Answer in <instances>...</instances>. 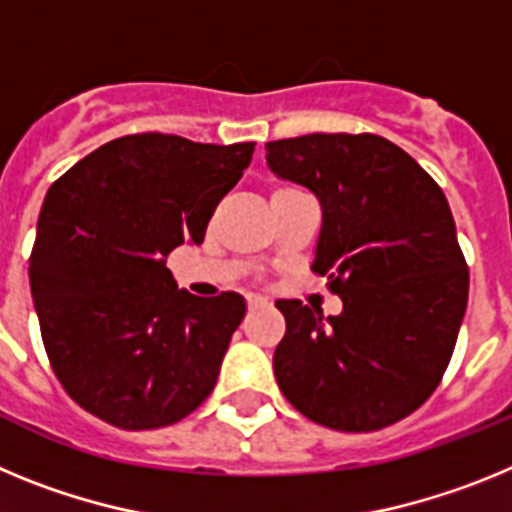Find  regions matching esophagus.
Segmentation results:
<instances>
[{"label": "esophagus", "instance_id": "obj_1", "mask_svg": "<svg viewBox=\"0 0 512 512\" xmlns=\"http://www.w3.org/2000/svg\"><path fill=\"white\" fill-rule=\"evenodd\" d=\"M271 302L266 297H248V310H256V307H269Z\"/></svg>", "mask_w": 512, "mask_h": 512}]
</instances>
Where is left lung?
Masks as SVG:
<instances>
[{
    "label": "left lung",
    "mask_w": 512,
    "mask_h": 512,
    "mask_svg": "<svg viewBox=\"0 0 512 512\" xmlns=\"http://www.w3.org/2000/svg\"><path fill=\"white\" fill-rule=\"evenodd\" d=\"M266 164L320 202L312 269L343 310L279 300V390L305 418L346 433L408 418L441 382L467 312L469 269L446 194L379 135L312 133L266 143Z\"/></svg>",
    "instance_id": "8db88e82"
}]
</instances>
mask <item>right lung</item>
Returning <instances> with one entry per match:
<instances>
[{"label": "right lung", "instance_id": "1", "mask_svg": "<svg viewBox=\"0 0 512 512\" xmlns=\"http://www.w3.org/2000/svg\"><path fill=\"white\" fill-rule=\"evenodd\" d=\"M251 153L253 143L125 135L45 194L30 256L45 354L71 400L104 423L164 428L215 387L246 300L189 295L166 256L205 241Z\"/></svg>", "mask_w": 512, "mask_h": 512}]
</instances>
